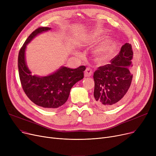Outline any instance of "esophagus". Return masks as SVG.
Segmentation results:
<instances>
[{
  "instance_id": "esophagus-1",
  "label": "esophagus",
  "mask_w": 156,
  "mask_h": 156,
  "mask_svg": "<svg viewBox=\"0 0 156 156\" xmlns=\"http://www.w3.org/2000/svg\"><path fill=\"white\" fill-rule=\"evenodd\" d=\"M92 71L90 69V68H87L86 70L85 71V73H84V76L85 77H89L92 76Z\"/></svg>"
}]
</instances>
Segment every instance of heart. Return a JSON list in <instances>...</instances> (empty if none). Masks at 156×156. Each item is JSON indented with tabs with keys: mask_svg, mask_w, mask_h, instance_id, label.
Segmentation results:
<instances>
[{
	"mask_svg": "<svg viewBox=\"0 0 156 156\" xmlns=\"http://www.w3.org/2000/svg\"><path fill=\"white\" fill-rule=\"evenodd\" d=\"M104 36V35L102 32L97 33V34H94L90 38V42H95V41L102 38ZM116 48L117 42L115 39L113 38H108L101 45H100L96 49L95 52L96 59L99 61H101L108 58L116 51ZM76 54L78 55H80L79 52H76Z\"/></svg>",
	"mask_w": 156,
	"mask_h": 156,
	"instance_id": "heart-1",
	"label": "heart"
}]
</instances>
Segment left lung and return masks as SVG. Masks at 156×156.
I'll return each instance as SVG.
<instances>
[{"label": "left lung", "mask_w": 156, "mask_h": 156, "mask_svg": "<svg viewBox=\"0 0 156 156\" xmlns=\"http://www.w3.org/2000/svg\"><path fill=\"white\" fill-rule=\"evenodd\" d=\"M132 45L126 43L111 64L99 67L94 74V101L97 105L111 109L120 104L132 83L133 64Z\"/></svg>", "instance_id": "obj_1"}]
</instances>
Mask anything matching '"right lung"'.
Listing matches in <instances>:
<instances>
[{
	"instance_id": "1",
	"label": "right lung",
	"mask_w": 156,
	"mask_h": 156,
	"mask_svg": "<svg viewBox=\"0 0 156 156\" xmlns=\"http://www.w3.org/2000/svg\"><path fill=\"white\" fill-rule=\"evenodd\" d=\"M51 29L40 27L31 33L20 49L18 64L24 92L34 104L48 109L58 108L65 104L73 86L83 78V71L86 69L84 66L76 69L61 66L47 76L33 75L26 62L27 46L35 37Z\"/></svg>"
}]
</instances>
